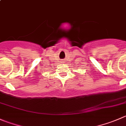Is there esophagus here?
<instances>
[{"mask_svg": "<svg viewBox=\"0 0 126 126\" xmlns=\"http://www.w3.org/2000/svg\"><path fill=\"white\" fill-rule=\"evenodd\" d=\"M61 62H62V63H64V61L63 60H61Z\"/></svg>", "mask_w": 126, "mask_h": 126, "instance_id": "34e87169", "label": "esophagus"}]
</instances>
